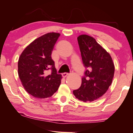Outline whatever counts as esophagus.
Wrapping results in <instances>:
<instances>
[{"instance_id":"obj_1","label":"esophagus","mask_w":133,"mask_h":133,"mask_svg":"<svg viewBox=\"0 0 133 133\" xmlns=\"http://www.w3.org/2000/svg\"><path fill=\"white\" fill-rule=\"evenodd\" d=\"M69 75V74L68 73H66V72H65V73H63L62 74V77H64V78H65L66 77H67V76H68Z\"/></svg>"}]
</instances>
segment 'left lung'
<instances>
[{
  "label": "left lung",
  "instance_id": "1",
  "mask_svg": "<svg viewBox=\"0 0 133 133\" xmlns=\"http://www.w3.org/2000/svg\"><path fill=\"white\" fill-rule=\"evenodd\" d=\"M86 69L81 85L73 94L80 101L92 102L105 94L112 83L114 65L111 56L94 38L87 35L77 38Z\"/></svg>",
  "mask_w": 133,
  "mask_h": 133
}]
</instances>
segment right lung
Listing matches in <instances>:
<instances>
[{"label":"right lung","instance_id":"add662e5","mask_svg":"<svg viewBox=\"0 0 133 133\" xmlns=\"http://www.w3.org/2000/svg\"><path fill=\"white\" fill-rule=\"evenodd\" d=\"M60 34L48 33L31 42L21 54L18 61V75L22 84L32 96L46 98L56 92L62 75L56 73L51 55ZM49 69L51 72H47Z\"/></svg>","mask_w":133,"mask_h":133}]
</instances>
